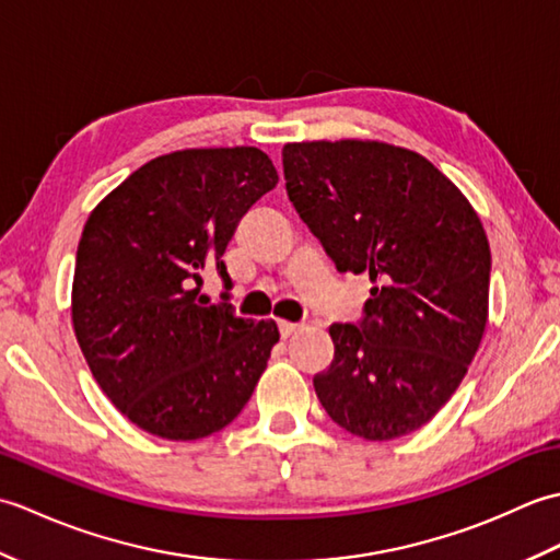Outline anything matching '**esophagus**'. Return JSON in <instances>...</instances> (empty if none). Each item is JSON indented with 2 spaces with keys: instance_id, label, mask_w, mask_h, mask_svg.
<instances>
[{
  "instance_id": "34e87169",
  "label": "esophagus",
  "mask_w": 560,
  "mask_h": 560,
  "mask_svg": "<svg viewBox=\"0 0 560 560\" xmlns=\"http://www.w3.org/2000/svg\"><path fill=\"white\" fill-rule=\"evenodd\" d=\"M279 331H281L283 339H289L291 335H295V331H299V325H293V323H279Z\"/></svg>"
}]
</instances>
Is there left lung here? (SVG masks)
<instances>
[{
  "instance_id": "1",
  "label": "left lung",
  "mask_w": 560,
  "mask_h": 560,
  "mask_svg": "<svg viewBox=\"0 0 560 560\" xmlns=\"http://www.w3.org/2000/svg\"><path fill=\"white\" fill-rule=\"evenodd\" d=\"M281 156L307 229L339 271L373 283L363 323L329 327L319 404L375 443L419 431L455 395L489 323L479 213L431 161L387 141H293Z\"/></svg>"
}]
</instances>
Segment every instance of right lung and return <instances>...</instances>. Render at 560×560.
<instances>
[{"mask_svg":"<svg viewBox=\"0 0 560 560\" xmlns=\"http://www.w3.org/2000/svg\"><path fill=\"white\" fill-rule=\"evenodd\" d=\"M279 183L255 147L183 149L151 159L83 225L71 325L93 377L141 431L199 440L253 397L273 319H243L201 295L243 213Z\"/></svg>","mask_w":560,"mask_h":560,"instance_id":"obj_1","label":"right lung"}]
</instances>
